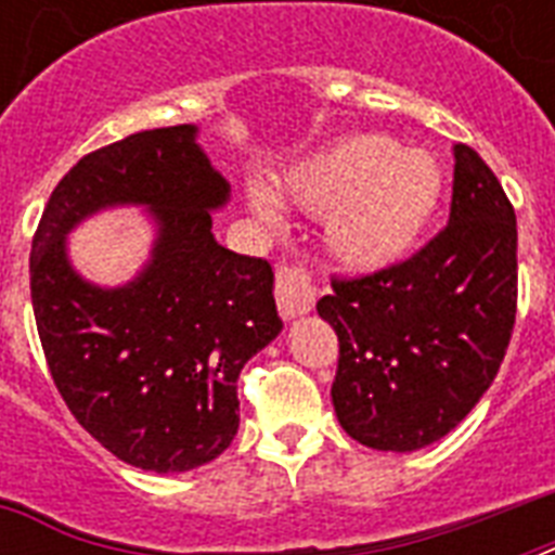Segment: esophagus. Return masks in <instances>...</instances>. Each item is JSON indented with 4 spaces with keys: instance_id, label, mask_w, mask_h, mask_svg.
<instances>
[{
    "instance_id": "34e87169",
    "label": "esophagus",
    "mask_w": 555,
    "mask_h": 555,
    "mask_svg": "<svg viewBox=\"0 0 555 555\" xmlns=\"http://www.w3.org/2000/svg\"><path fill=\"white\" fill-rule=\"evenodd\" d=\"M317 302V282L308 264H279L276 268V305L285 320L308 313Z\"/></svg>"
}]
</instances>
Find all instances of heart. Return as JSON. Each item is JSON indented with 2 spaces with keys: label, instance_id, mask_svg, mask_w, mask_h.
<instances>
[{
  "label": "heart",
  "instance_id": "b5f03b06",
  "mask_svg": "<svg viewBox=\"0 0 555 555\" xmlns=\"http://www.w3.org/2000/svg\"><path fill=\"white\" fill-rule=\"evenodd\" d=\"M282 195L311 216H328V247L351 270H379L412 250L443 195L440 167L400 152L383 134H354L282 178ZM253 207L273 216L256 192Z\"/></svg>",
  "mask_w": 555,
  "mask_h": 555
}]
</instances>
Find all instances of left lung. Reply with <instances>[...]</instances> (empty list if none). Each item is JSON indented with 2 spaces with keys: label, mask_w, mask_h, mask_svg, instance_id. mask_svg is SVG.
<instances>
[{
  "label": "left lung",
  "mask_w": 555,
  "mask_h": 555,
  "mask_svg": "<svg viewBox=\"0 0 555 555\" xmlns=\"http://www.w3.org/2000/svg\"><path fill=\"white\" fill-rule=\"evenodd\" d=\"M516 247L507 192L473 146L455 143L449 224L409 259L331 276L317 311L337 331L331 397L351 438L412 452L473 412L516 325Z\"/></svg>",
  "instance_id": "obj_1"
}]
</instances>
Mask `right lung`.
<instances>
[{
    "label": "right lung",
    "mask_w": 555,
    "mask_h": 555,
    "mask_svg": "<svg viewBox=\"0 0 555 555\" xmlns=\"http://www.w3.org/2000/svg\"><path fill=\"white\" fill-rule=\"evenodd\" d=\"M230 184L195 126L146 129L82 155L48 198L30 242V302L68 412L115 457L150 473L209 464L238 429V374L282 331L268 259L212 238ZM112 203L159 221L153 261L126 288L82 283L64 233Z\"/></svg>",
    "instance_id": "right-lung-1"
}]
</instances>
